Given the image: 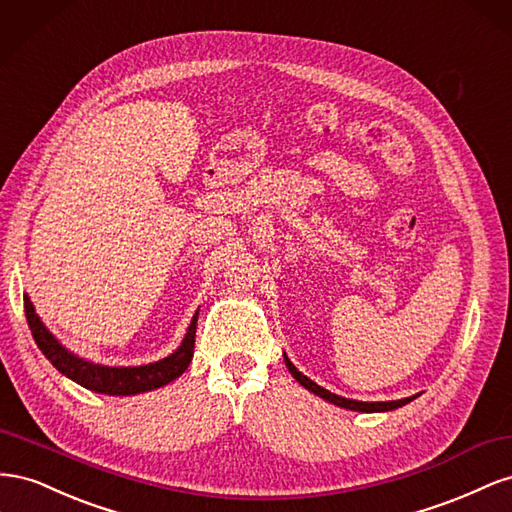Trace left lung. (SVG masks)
<instances>
[{
  "label": "left lung",
  "instance_id": "obj_1",
  "mask_svg": "<svg viewBox=\"0 0 512 512\" xmlns=\"http://www.w3.org/2000/svg\"><path fill=\"white\" fill-rule=\"evenodd\" d=\"M283 358H285V364H287V369H289V373L296 377V382L300 384V386H304L306 390L309 392H313V394H317V397H321L324 401H328V403H334V405H339V407H345V410H352V412H364V414H375V412H392V410H397V407H403V405H407L410 401H414L418 394H414V397H405V399H399V401H356V399H345V397H339V394H334V392H330V390H326V388H321L319 384H315L313 379H309L306 375H302L294 364H291V360L287 358V354H283Z\"/></svg>",
  "mask_w": 512,
  "mask_h": 512
}]
</instances>
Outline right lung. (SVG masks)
<instances>
[{
    "instance_id": "right-lung-1",
    "label": "right lung",
    "mask_w": 512,
    "mask_h": 512,
    "mask_svg": "<svg viewBox=\"0 0 512 512\" xmlns=\"http://www.w3.org/2000/svg\"><path fill=\"white\" fill-rule=\"evenodd\" d=\"M23 304L29 330H32V337L40 347V352L47 356V360L57 371L87 390L109 394V397H133V394L167 386L173 379H178L193 360L199 311L193 315L191 326H188L180 347L167 358L141 364V367H107V364H96L92 360L77 356L57 341L51 330L42 324V319L38 317L27 294L23 296Z\"/></svg>"
}]
</instances>
